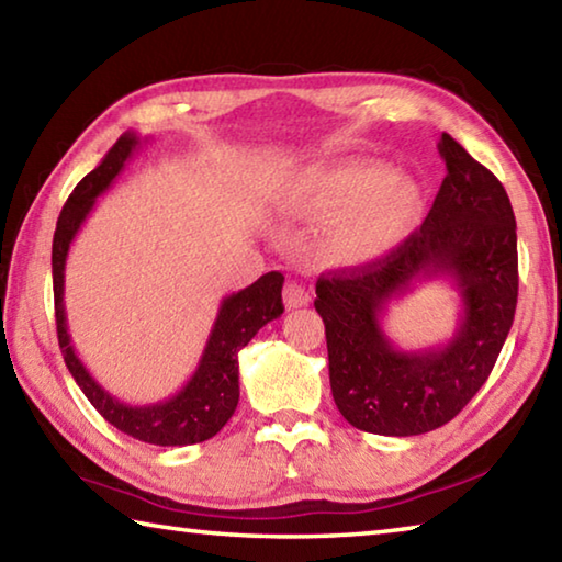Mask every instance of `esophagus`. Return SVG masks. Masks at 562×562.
<instances>
[{"instance_id":"esophagus-1","label":"esophagus","mask_w":562,"mask_h":562,"mask_svg":"<svg viewBox=\"0 0 562 562\" xmlns=\"http://www.w3.org/2000/svg\"><path fill=\"white\" fill-rule=\"evenodd\" d=\"M312 300L310 290L304 288V284L300 282H288L284 284V307L288 310H297V307H304Z\"/></svg>"}]
</instances>
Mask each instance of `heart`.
Returning a JSON list of instances; mask_svg holds the SVG:
<instances>
[{"mask_svg": "<svg viewBox=\"0 0 562 562\" xmlns=\"http://www.w3.org/2000/svg\"><path fill=\"white\" fill-rule=\"evenodd\" d=\"M424 195L408 176L379 160H339L294 180L290 211L307 221H339L327 235L337 262H369L392 250L412 231Z\"/></svg>", "mask_w": 562, "mask_h": 562, "instance_id": "obj_1", "label": "heart"}]
</instances>
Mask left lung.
Masks as SVG:
<instances>
[{"label":"left lung","instance_id":"obj_1","mask_svg":"<svg viewBox=\"0 0 562 562\" xmlns=\"http://www.w3.org/2000/svg\"><path fill=\"white\" fill-rule=\"evenodd\" d=\"M439 154L446 178L424 225L386 258L317 280L331 396L359 431L418 436L449 424L486 384L516 315L518 237L506 188L449 133ZM426 279L460 290V325L441 346L398 350L381 325L385 307Z\"/></svg>","mask_w":562,"mask_h":562}]
</instances>
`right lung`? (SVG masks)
Returning <instances> with one entry per match:
<instances>
[{"mask_svg": "<svg viewBox=\"0 0 562 562\" xmlns=\"http://www.w3.org/2000/svg\"><path fill=\"white\" fill-rule=\"evenodd\" d=\"M140 144H144V138L138 133H123L109 154L103 156L101 164L89 176H83L81 183L74 188V193L69 195L59 215L52 245L56 335H59L61 355L76 384H79L93 408L109 424L146 443L190 446L213 439L235 414L237 398H240L237 351L258 335L268 322L278 319L284 312V278L280 272H268L258 282H252L250 288L223 297L201 361H198L193 376L173 396L154 404H123L121 398L109 394L74 351L69 327H66L64 270L74 237L81 231V225L87 223L89 213L97 205V198L106 193L109 186L126 166V160L133 156V150Z\"/></svg>", "mask_w": 562, "mask_h": 562, "instance_id": "1", "label": "right lung"}]
</instances>
